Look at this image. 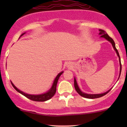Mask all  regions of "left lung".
<instances>
[{"label": "left lung", "mask_w": 127, "mask_h": 127, "mask_svg": "<svg viewBox=\"0 0 127 127\" xmlns=\"http://www.w3.org/2000/svg\"><path fill=\"white\" fill-rule=\"evenodd\" d=\"M99 31H100V33H99V34H100V35H101V37H104V38H105L106 39H107V40H108V41H109V42H110V43H112V46H113V48H114V49L115 50V51H116V54H117L118 56L119 60V62H120V75H121V70H122V65H121V63L120 56H119V52H118V51L117 49H116V47H115V43L114 40H113V39L111 38V37H110V36H109L108 34H107V33H106V32L104 31V30H101V29H100V30H99ZM74 86H75V88L76 91H77V93H78L80 95H81L83 97H85V98H91V99L97 98H99V97H103V96L105 95L106 94H107V93H108L110 91V90H111V89H110V90H109L108 91L106 92V93H103V94H85V93H82V92L81 91V90H80V89L79 88V87L78 86V84H77L76 81V79L75 78L74 79Z\"/></svg>", "instance_id": "left-lung-1"}]
</instances>
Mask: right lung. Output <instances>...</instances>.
Instances as JSON below:
<instances>
[{
    "mask_svg": "<svg viewBox=\"0 0 127 127\" xmlns=\"http://www.w3.org/2000/svg\"><path fill=\"white\" fill-rule=\"evenodd\" d=\"M24 34H25V33H23V34L21 35V36H23ZM63 73V72H62L57 76V77L55 79L54 81L53 85H52L51 88L49 90V91H48L47 93H45V94H40V95H31V94H26V93H23V92H22L21 91H20V90H19L18 89L12 84V82H11V84H12V87L15 88L16 91H18V93H20V94H22V95H24L25 97H27V98L30 99V100H33V101H46V100H49V99L52 98V97L54 95L55 93H56V87H57V84L58 81H59L60 76L61 75H62Z\"/></svg>",
    "mask_w": 127,
    "mask_h": 127,
    "instance_id": "right-lung-1",
    "label": "right lung"
}]
</instances>
